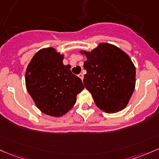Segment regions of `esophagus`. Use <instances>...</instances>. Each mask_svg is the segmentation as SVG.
<instances>
[{
    "mask_svg": "<svg viewBox=\"0 0 159 159\" xmlns=\"http://www.w3.org/2000/svg\"><path fill=\"white\" fill-rule=\"evenodd\" d=\"M78 77H79V78H81V79L83 81V79H84V75H83V74H81H81L78 75Z\"/></svg>",
    "mask_w": 159,
    "mask_h": 159,
    "instance_id": "esophagus-1",
    "label": "esophagus"
}]
</instances>
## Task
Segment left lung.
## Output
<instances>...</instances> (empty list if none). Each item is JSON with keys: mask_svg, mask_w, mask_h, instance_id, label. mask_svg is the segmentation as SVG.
Instances as JSON below:
<instances>
[{"mask_svg": "<svg viewBox=\"0 0 159 159\" xmlns=\"http://www.w3.org/2000/svg\"><path fill=\"white\" fill-rule=\"evenodd\" d=\"M87 60L85 88L101 110L115 113L128 105L135 89L136 69L125 52L115 45L100 43L90 52L81 50Z\"/></svg>", "mask_w": 159, "mask_h": 159, "instance_id": "left-lung-1", "label": "left lung"}]
</instances>
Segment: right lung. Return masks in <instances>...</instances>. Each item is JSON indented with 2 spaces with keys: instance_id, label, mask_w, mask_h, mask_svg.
<instances>
[{
  "instance_id": "right-lung-1",
  "label": "right lung",
  "mask_w": 159,
  "mask_h": 159,
  "mask_svg": "<svg viewBox=\"0 0 159 159\" xmlns=\"http://www.w3.org/2000/svg\"><path fill=\"white\" fill-rule=\"evenodd\" d=\"M64 56L53 48H43L31 59L25 71V86L38 109L50 116L66 114L84 88L81 78L63 65Z\"/></svg>"
}]
</instances>
